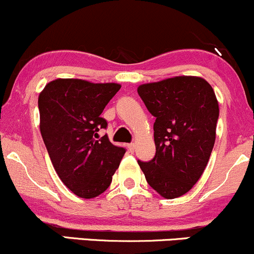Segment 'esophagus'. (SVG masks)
I'll use <instances>...</instances> for the list:
<instances>
[{"mask_svg":"<svg viewBox=\"0 0 254 254\" xmlns=\"http://www.w3.org/2000/svg\"><path fill=\"white\" fill-rule=\"evenodd\" d=\"M127 148H129V150L131 151V153H133V150H135V148H136V144L135 143H129V144H127Z\"/></svg>","mask_w":254,"mask_h":254,"instance_id":"obj_1","label":"esophagus"}]
</instances>
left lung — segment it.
<instances>
[{"mask_svg": "<svg viewBox=\"0 0 254 254\" xmlns=\"http://www.w3.org/2000/svg\"><path fill=\"white\" fill-rule=\"evenodd\" d=\"M139 97L155 117L153 160L138 165L157 193L167 199L193 188L208 165L216 138L218 103L202 77L177 76L141 84Z\"/></svg>", "mask_w": 254, "mask_h": 254, "instance_id": "left-lung-1", "label": "left lung"}]
</instances>
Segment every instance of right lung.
<instances>
[{
    "mask_svg": "<svg viewBox=\"0 0 254 254\" xmlns=\"http://www.w3.org/2000/svg\"><path fill=\"white\" fill-rule=\"evenodd\" d=\"M121 89L118 83H92L57 78L38 99L40 132L55 171L69 190L81 198H94L110 186L125 154L105 135L101 113Z\"/></svg>",
    "mask_w": 254,
    "mask_h": 254,
    "instance_id": "obj_1",
    "label": "right lung"
}]
</instances>
